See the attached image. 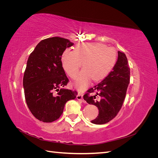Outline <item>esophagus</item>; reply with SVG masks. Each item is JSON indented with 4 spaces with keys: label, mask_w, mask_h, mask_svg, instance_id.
Returning <instances> with one entry per match:
<instances>
[{
    "label": "esophagus",
    "mask_w": 158,
    "mask_h": 158,
    "mask_svg": "<svg viewBox=\"0 0 158 158\" xmlns=\"http://www.w3.org/2000/svg\"><path fill=\"white\" fill-rule=\"evenodd\" d=\"M76 99H77L78 100H79V101L82 102H84V100L83 99V95L82 94H78L77 96H76Z\"/></svg>",
    "instance_id": "esophagus-1"
}]
</instances>
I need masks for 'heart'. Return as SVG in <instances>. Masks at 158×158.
<instances>
[{"instance_id":"obj_1","label":"heart","mask_w":158,"mask_h":158,"mask_svg":"<svg viewBox=\"0 0 158 158\" xmlns=\"http://www.w3.org/2000/svg\"><path fill=\"white\" fill-rule=\"evenodd\" d=\"M62 66L70 77L76 78L82 65L84 69L75 82L80 92L87 88L90 80L98 82L109 74L117 62V52L112 47L100 43H83L74 51L64 49L61 54Z\"/></svg>"}]
</instances>
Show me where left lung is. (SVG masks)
I'll use <instances>...</instances> for the list:
<instances>
[{
  "label": "left lung",
  "mask_w": 158,
  "mask_h": 158,
  "mask_svg": "<svg viewBox=\"0 0 158 158\" xmlns=\"http://www.w3.org/2000/svg\"><path fill=\"white\" fill-rule=\"evenodd\" d=\"M130 82V68L125 54L118 51V59L113 70L103 81L84 94L88 103L99 109V114L92 122L103 125L111 121L120 111Z\"/></svg>",
  "instance_id": "8db88e82"
}]
</instances>
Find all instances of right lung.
Here are the masks:
<instances>
[{"label":"right lung","mask_w":158,"mask_h":158,"mask_svg":"<svg viewBox=\"0 0 158 158\" xmlns=\"http://www.w3.org/2000/svg\"><path fill=\"white\" fill-rule=\"evenodd\" d=\"M73 45L64 38H47L37 45L27 59L23 78L25 99L33 115L40 121L57 120L65 103L78 94L76 91L59 89L69 82L62 66L61 54Z\"/></svg>","instance_id":"right-lung-1"}]
</instances>
